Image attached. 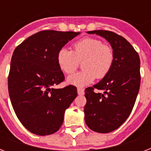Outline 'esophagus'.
<instances>
[{
  "instance_id": "1",
  "label": "esophagus",
  "mask_w": 151,
  "mask_h": 151,
  "mask_svg": "<svg viewBox=\"0 0 151 151\" xmlns=\"http://www.w3.org/2000/svg\"><path fill=\"white\" fill-rule=\"evenodd\" d=\"M78 95L81 96V95H84V93H85V91H84V89H83V88H78Z\"/></svg>"
}]
</instances>
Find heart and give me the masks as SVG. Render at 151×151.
<instances>
[{"instance_id": "1", "label": "heart", "mask_w": 151, "mask_h": 151, "mask_svg": "<svg viewBox=\"0 0 151 151\" xmlns=\"http://www.w3.org/2000/svg\"><path fill=\"white\" fill-rule=\"evenodd\" d=\"M57 63L64 73L70 74L78 69L83 61L84 70L69 76L67 81L77 87L89 85L97 78H103L112 68L114 54L111 46L99 39L85 37L73 44V51L60 48L57 53Z\"/></svg>"}]
</instances>
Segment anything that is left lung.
I'll use <instances>...</instances> for the list:
<instances>
[{"instance_id":"1","label":"left lung","mask_w":151,"mask_h":151,"mask_svg":"<svg viewBox=\"0 0 151 151\" xmlns=\"http://www.w3.org/2000/svg\"><path fill=\"white\" fill-rule=\"evenodd\" d=\"M103 37L112 47V68L99 83L85 89V123L92 131L108 133L118 129L131 114L140 86V60L123 37L108 30L88 31ZM103 90L96 93L94 88Z\"/></svg>"}]
</instances>
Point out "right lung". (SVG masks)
Returning <instances> with one entry per match:
<instances>
[{"mask_svg":"<svg viewBox=\"0 0 151 151\" xmlns=\"http://www.w3.org/2000/svg\"><path fill=\"white\" fill-rule=\"evenodd\" d=\"M80 32L43 30L15 48L8 74V93L15 113L30 132L46 136L56 132L65 110L77 96V88H54L65 79L57 53Z\"/></svg>","mask_w":151,"mask_h":151,"instance_id":"1","label":"right lung"}]
</instances>
